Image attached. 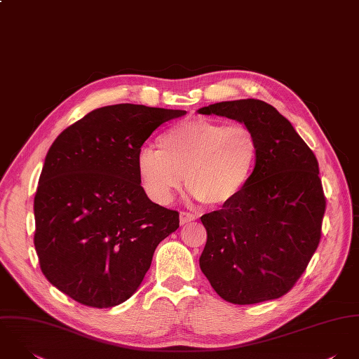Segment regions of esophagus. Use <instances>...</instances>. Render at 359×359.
Returning a JSON list of instances; mask_svg holds the SVG:
<instances>
[{"mask_svg": "<svg viewBox=\"0 0 359 359\" xmlns=\"http://www.w3.org/2000/svg\"><path fill=\"white\" fill-rule=\"evenodd\" d=\"M193 220H196V216L193 215V214H190V212H180V223L182 224H186V223H190V222H193Z\"/></svg>", "mask_w": 359, "mask_h": 359, "instance_id": "esophagus-1", "label": "esophagus"}]
</instances>
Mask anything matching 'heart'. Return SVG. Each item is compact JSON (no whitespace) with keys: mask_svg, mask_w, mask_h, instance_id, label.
Wrapping results in <instances>:
<instances>
[{"mask_svg":"<svg viewBox=\"0 0 359 359\" xmlns=\"http://www.w3.org/2000/svg\"><path fill=\"white\" fill-rule=\"evenodd\" d=\"M143 147L137 172L148 197L166 205L182 187L183 175L191 196L211 207L236 200L248 186L259 155L255 133L244 125L205 118L179 123Z\"/></svg>","mask_w":359,"mask_h":359,"instance_id":"1","label":"heart"}]
</instances>
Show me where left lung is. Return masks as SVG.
Returning <instances> with one entry per match:
<instances>
[{"mask_svg": "<svg viewBox=\"0 0 359 359\" xmlns=\"http://www.w3.org/2000/svg\"><path fill=\"white\" fill-rule=\"evenodd\" d=\"M198 112L244 123L259 144L245 190L201 216L207 244L200 268L231 304L279 298L301 278L320 241L326 198L316 156L286 118L261 100L216 102Z\"/></svg>", "mask_w": 359, "mask_h": 359, "instance_id": "left-lung-1", "label": "left lung"}]
</instances>
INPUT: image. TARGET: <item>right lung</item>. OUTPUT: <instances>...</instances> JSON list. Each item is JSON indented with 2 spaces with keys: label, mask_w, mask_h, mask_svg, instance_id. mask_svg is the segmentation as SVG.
Wrapping results in <instances>:
<instances>
[{
  "label": "right lung",
  "mask_w": 359,
  "mask_h": 359,
  "mask_svg": "<svg viewBox=\"0 0 359 359\" xmlns=\"http://www.w3.org/2000/svg\"><path fill=\"white\" fill-rule=\"evenodd\" d=\"M186 111L116 104L91 111L50 147L34 197V247L47 280L93 308L125 302L179 212L154 204L137 172L144 142Z\"/></svg>",
  "instance_id": "right-lung-1"
}]
</instances>
